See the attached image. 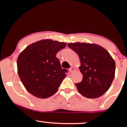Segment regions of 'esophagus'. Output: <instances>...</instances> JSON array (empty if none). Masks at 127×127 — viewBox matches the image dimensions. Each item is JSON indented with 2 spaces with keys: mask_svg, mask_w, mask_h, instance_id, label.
Wrapping results in <instances>:
<instances>
[{
  "mask_svg": "<svg viewBox=\"0 0 127 127\" xmlns=\"http://www.w3.org/2000/svg\"><path fill=\"white\" fill-rule=\"evenodd\" d=\"M76 70V69L74 68V67H71L70 69H69V72H70V73H72V72H74V71Z\"/></svg>",
  "mask_w": 127,
  "mask_h": 127,
  "instance_id": "1",
  "label": "esophagus"
}]
</instances>
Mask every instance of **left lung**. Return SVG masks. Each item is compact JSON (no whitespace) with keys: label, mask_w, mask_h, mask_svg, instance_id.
I'll use <instances>...</instances> for the list:
<instances>
[{"label":"left lung","mask_w":127,"mask_h":127,"mask_svg":"<svg viewBox=\"0 0 127 127\" xmlns=\"http://www.w3.org/2000/svg\"><path fill=\"white\" fill-rule=\"evenodd\" d=\"M67 46L79 55L83 74L76 83L78 91L87 98H97L109 89L115 76L116 64L109 52L98 44L76 42Z\"/></svg>","instance_id":"8db88e82"}]
</instances>
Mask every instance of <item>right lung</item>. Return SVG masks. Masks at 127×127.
Here are the masks:
<instances>
[{
    "instance_id": "1",
    "label": "right lung",
    "mask_w": 127,
    "mask_h": 127,
    "mask_svg": "<svg viewBox=\"0 0 127 127\" xmlns=\"http://www.w3.org/2000/svg\"><path fill=\"white\" fill-rule=\"evenodd\" d=\"M66 43L44 39L27 47L17 58V72L26 90L33 96L48 98L57 93L66 74L56 55Z\"/></svg>"
}]
</instances>
